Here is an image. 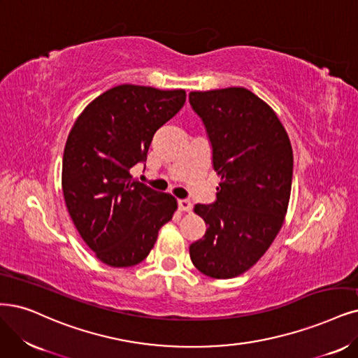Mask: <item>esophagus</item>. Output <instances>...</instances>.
Returning <instances> with one entry per match:
<instances>
[{
  "instance_id": "34e87169",
  "label": "esophagus",
  "mask_w": 358,
  "mask_h": 358,
  "mask_svg": "<svg viewBox=\"0 0 358 358\" xmlns=\"http://www.w3.org/2000/svg\"><path fill=\"white\" fill-rule=\"evenodd\" d=\"M192 206H193L192 202L187 201V199H180L178 201V208H180V210H184V213H190Z\"/></svg>"
}]
</instances>
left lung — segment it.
<instances>
[{
    "instance_id": "1",
    "label": "left lung",
    "mask_w": 358,
    "mask_h": 358,
    "mask_svg": "<svg viewBox=\"0 0 358 358\" xmlns=\"http://www.w3.org/2000/svg\"><path fill=\"white\" fill-rule=\"evenodd\" d=\"M213 144L217 201L196 205L206 222L190 245L193 266L213 279H233L254 267L279 234L292 187L294 153L270 106L243 87L192 91Z\"/></svg>"
}]
</instances>
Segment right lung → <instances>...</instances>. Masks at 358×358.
<instances>
[{"label":"right lung","instance_id":"1","mask_svg":"<svg viewBox=\"0 0 358 358\" xmlns=\"http://www.w3.org/2000/svg\"><path fill=\"white\" fill-rule=\"evenodd\" d=\"M186 101L184 90L122 84L92 100L64 145L66 208L97 259L115 268L137 266L177 210V199L132 178L145 162L155 132Z\"/></svg>","mask_w":358,"mask_h":358}]
</instances>
